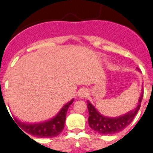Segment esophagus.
<instances>
[{"label":"esophagus","instance_id":"obj_1","mask_svg":"<svg viewBox=\"0 0 153 153\" xmlns=\"http://www.w3.org/2000/svg\"><path fill=\"white\" fill-rule=\"evenodd\" d=\"M87 95H88V92H87V90L86 89H81L78 92V96L80 98H85L87 97Z\"/></svg>","mask_w":153,"mask_h":153}]
</instances>
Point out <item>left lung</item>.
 I'll list each match as a JSON object with an SVG mask.
<instances>
[{
    "instance_id": "obj_1",
    "label": "left lung",
    "mask_w": 153,
    "mask_h": 153,
    "mask_svg": "<svg viewBox=\"0 0 153 153\" xmlns=\"http://www.w3.org/2000/svg\"><path fill=\"white\" fill-rule=\"evenodd\" d=\"M143 92L139 99L138 104L135 109L130 111L123 116L117 118H109L101 115L93 107V105L87 101V108L89 111L88 123L92 129L102 134H115L126 128L134 118L138 110L140 109L143 99Z\"/></svg>"
}]
</instances>
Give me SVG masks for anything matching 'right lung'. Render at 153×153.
Masks as SVG:
<instances>
[{"label":"right lung","mask_w":153,"mask_h":153,"mask_svg":"<svg viewBox=\"0 0 153 153\" xmlns=\"http://www.w3.org/2000/svg\"><path fill=\"white\" fill-rule=\"evenodd\" d=\"M74 99L68 102L60 110V113L54 118L48 122L39 124H25L21 123L18 120L15 119L19 127L27 134L36 136L38 137H54L59 135L64 128L65 121H66V113L69 107L73 102Z\"/></svg>","instance_id":"right-lung-1"}]
</instances>
